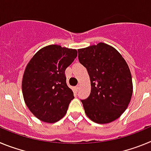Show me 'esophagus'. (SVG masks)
<instances>
[{
    "instance_id": "esophagus-1",
    "label": "esophagus",
    "mask_w": 151,
    "mask_h": 151,
    "mask_svg": "<svg viewBox=\"0 0 151 151\" xmlns=\"http://www.w3.org/2000/svg\"><path fill=\"white\" fill-rule=\"evenodd\" d=\"M79 88H80V85H76V89L77 91H78L79 90Z\"/></svg>"
}]
</instances>
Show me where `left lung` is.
<instances>
[{
  "label": "left lung",
  "instance_id": "8db88e82",
  "mask_svg": "<svg viewBox=\"0 0 151 151\" xmlns=\"http://www.w3.org/2000/svg\"><path fill=\"white\" fill-rule=\"evenodd\" d=\"M78 52L91 80L90 95L81 101L86 115L100 124L116 120L127 109L132 95L127 63L114 47L102 42Z\"/></svg>",
  "mask_w": 151,
  "mask_h": 151
}]
</instances>
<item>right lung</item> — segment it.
<instances>
[{
  "mask_svg": "<svg viewBox=\"0 0 151 151\" xmlns=\"http://www.w3.org/2000/svg\"><path fill=\"white\" fill-rule=\"evenodd\" d=\"M77 57L76 49L52 45L41 48L24 72L22 94L35 117L53 123L65 116L73 91L66 85L65 70Z\"/></svg>",
  "mask_w": 151,
  "mask_h": 151,
  "instance_id": "add662e5",
  "label": "right lung"
}]
</instances>
